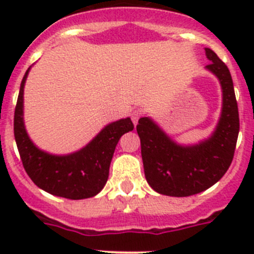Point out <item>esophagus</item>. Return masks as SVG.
<instances>
[{"label":"esophagus","instance_id":"34e87169","mask_svg":"<svg viewBox=\"0 0 254 254\" xmlns=\"http://www.w3.org/2000/svg\"><path fill=\"white\" fill-rule=\"evenodd\" d=\"M132 122H133V125L136 126L137 125V122H138V120H140L141 118V112H138V111H134L133 113H132Z\"/></svg>","mask_w":254,"mask_h":254}]
</instances>
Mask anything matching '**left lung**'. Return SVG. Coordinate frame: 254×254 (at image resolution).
I'll return each instance as SVG.
<instances>
[{"instance_id": "left-lung-1", "label": "left lung", "mask_w": 254, "mask_h": 254, "mask_svg": "<svg viewBox=\"0 0 254 254\" xmlns=\"http://www.w3.org/2000/svg\"><path fill=\"white\" fill-rule=\"evenodd\" d=\"M208 71L223 89V109L214 133L207 140L181 146L149 117L136 126L141 141L143 170L147 183L158 193L187 197L199 193L223 178L234 158L239 133V113L229 68L210 48H205Z\"/></svg>"}]
</instances>
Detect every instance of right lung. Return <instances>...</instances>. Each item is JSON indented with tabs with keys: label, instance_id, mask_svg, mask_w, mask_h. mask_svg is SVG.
I'll list each match as a JSON object with an SVG mask.
<instances>
[{
	"label": "right lung",
	"instance_id": "1",
	"mask_svg": "<svg viewBox=\"0 0 254 254\" xmlns=\"http://www.w3.org/2000/svg\"><path fill=\"white\" fill-rule=\"evenodd\" d=\"M30 67L22 77L17 96L13 134L24 169L43 190L69 199L89 198L105 186L117 143L126 132L133 129L131 118L109 123L86 146L69 155H51L38 149L26 133L22 120L24 86Z\"/></svg>",
	"mask_w": 254,
	"mask_h": 254
}]
</instances>
